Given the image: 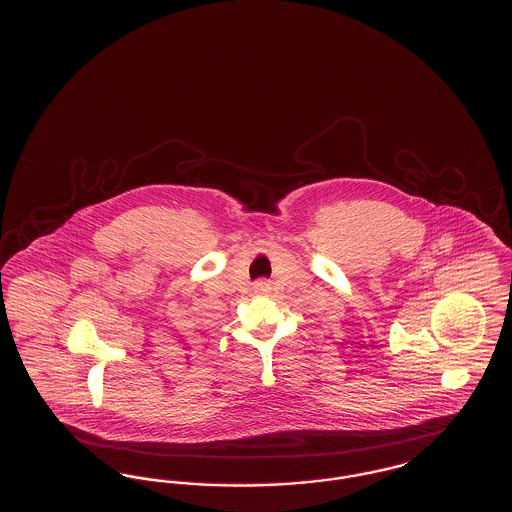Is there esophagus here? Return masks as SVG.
<instances>
[{"mask_svg": "<svg viewBox=\"0 0 512 512\" xmlns=\"http://www.w3.org/2000/svg\"><path fill=\"white\" fill-rule=\"evenodd\" d=\"M268 290H270V286H268L267 280H259V282L255 284V292L267 293Z\"/></svg>", "mask_w": 512, "mask_h": 512, "instance_id": "esophagus-1", "label": "esophagus"}]
</instances>
